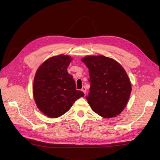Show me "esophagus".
Here are the masks:
<instances>
[{"label": "esophagus", "mask_w": 160, "mask_h": 160, "mask_svg": "<svg viewBox=\"0 0 160 160\" xmlns=\"http://www.w3.org/2000/svg\"><path fill=\"white\" fill-rule=\"evenodd\" d=\"M81 91L83 92V93L85 94V93H86V91H87V89H86V88L85 86H83V88H82V89H81Z\"/></svg>", "instance_id": "1"}]
</instances>
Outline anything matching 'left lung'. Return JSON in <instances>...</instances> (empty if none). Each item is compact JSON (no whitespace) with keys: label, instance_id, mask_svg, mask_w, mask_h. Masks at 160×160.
<instances>
[{"label":"left lung","instance_id":"1","mask_svg":"<svg viewBox=\"0 0 160 160\" xmlns=\"http://www.w3.org/2000/svg\"><path fill=\"white\" fill-rule=\"evenodd\" d=\"M81 61L89 69L91 85L86 99L92 110L105 118L120 114L132 91L125 69L114 59L103 55L86 56Z\"/></svg>","mask_w":160,"mask_h":160}]
</instances>
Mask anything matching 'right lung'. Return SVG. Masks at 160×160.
<instances>
[{
    "label": "right lung",
    "mask_w": 160,
    "mask_h": 160,
    "mask_svg": "<svg viewBox=\"0 0 160 160\" xmlns=\"http://www.w3.org/2000/svg\"><path fill=\"white\" fill-rule=\"evenodd\" d=\"M72 59L60 55L46 60L38 67L33 81V97L37 108L51 118L65 114L75 101L84 96L76 89L72 76L67 72Z\"/></svg>",
    "instance_id": "add662e5"
}]
</instances>
